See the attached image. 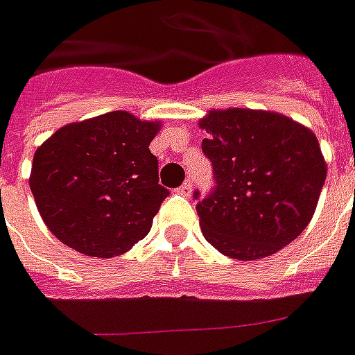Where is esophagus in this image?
<instances>
[{
  "instance_id": "obj_1",
  "label": "esophagus",
  "mask_w": 355,
  "mask_h": 355,
  "mask_svg": "<svg viewBox=\"0 0 355 355\" xmlns=\"http://www.w3.org/2000/svg\"><path fill=\"white\" fill-rule=\"evenodd\" d=\"M178 193L183 194V196H191V194H193V181L191 180L185 181V183H183V185L178 189Z\"/></svg>"
}]
</instances>
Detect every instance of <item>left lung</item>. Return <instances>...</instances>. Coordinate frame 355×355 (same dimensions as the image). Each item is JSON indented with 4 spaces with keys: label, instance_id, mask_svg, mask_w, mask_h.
Segmentation results:
<instances>
[{
    "label": "left lung",
    "instance_id": "1",
    "mask_svg": "<svg viewBox=\"0 0 355 355\" xmlns=\"http://www.w3.org/2000/svg\"><path fill=\"white\" fill-rule=\"evenodd\" d=\"M202 151L215 187L198 200L200 226L225 257L275 254L307 228L326 181V161L313 130L266 110H211L200 119Z\"/></svg>",
    "mask_w": 355,
    "mask_h": 355
}]
</instances>
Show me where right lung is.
<instances>
[{
	"instance_id": "1",
	"label": "right lung",
	"mask_w": 355,
	"mask_h": 355,
	"mask_svg": "<svg viewBox=\"0 0 355 355\" xmlns=\"http://www.w3.org/2000/svg\"><path fill=\"white\" fill-rule=\"evenodd\" d=\"M159 129V121L116 110L65 125L37 149L29 189L61 243L112 258L146 238L170 194L149 151Z\"/></svg>"
}]
</instances>
